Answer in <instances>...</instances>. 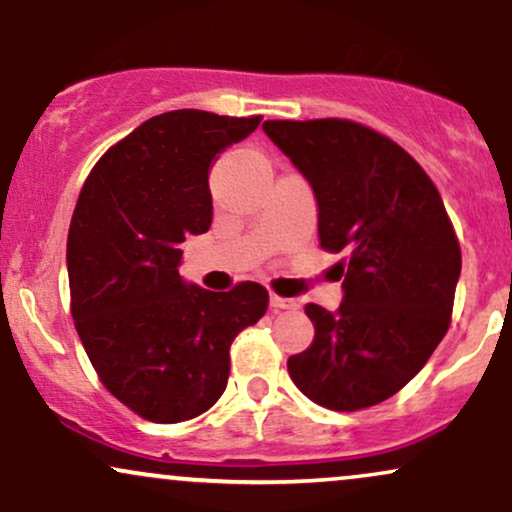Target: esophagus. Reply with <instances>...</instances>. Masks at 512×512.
I'll return each instance as SVG.
<instances>
[{
	"mask_svg": "<svg viewBox=\"0 0 512 512\" xmlns=\"http://www.w3.org/2000/svg\"><path fill=\"white\" fill-rule=\"evenodd\" d=\"M269 308L274 310H289V308H296V301H293V298H281V296H276V293H272V296H269Z\"/></svg>",
	"mask_w": 512,
	"mask_h": 512,
	"instance_id": "obj_1",
	"label": "esophagus"
}]
</instances>
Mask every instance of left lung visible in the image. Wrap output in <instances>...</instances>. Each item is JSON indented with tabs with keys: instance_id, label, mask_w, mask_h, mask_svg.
I'll list each match as a JSON object with an SVG mask.
<instances>
[{
	"instance_id": "left-lung-1",
	"label": "left lung",
	"mask_w": 512,
	"mask_h": 512,
	"mask_svg": "<svg viewBox=\"0 0 512 512\" xmlns=\"http://www.w3.org/2000/svg\"><path fill=\"white\" fill-rule=\"evenodd\" d=\"M313 187L320 248L346 252L337 310L305 305L315 339L289 358L305 397L334 411L385 402L450 327L462 255L436 185L402 146L349 120H267Z\"/></svg>"
}]
</instances>
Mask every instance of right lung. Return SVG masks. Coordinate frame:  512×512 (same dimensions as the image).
<instances>
[{
	"label": "right lung",
	"mask_w": 512,
	"mask_h": 512,
	"mask_svg": "<svg viewBox=\"0 0 512 512\" xmlns=\"http://www.w3.org/2000/svg\"><path fill=\"white\" fill-rule=\"evenodd\" d=\"M262 117L170 110L108 149L84 182L67 238L72 317L113 395L156 424L214 407L231 342L264 315L255 281L207 291L180 276L187 236L211 226L209 173Z\"/></svg>",
	"instance_id": "1"
}]
</instances>
